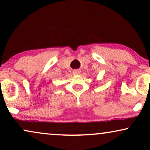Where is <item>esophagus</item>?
<instances>
[{
	"mask_svg": "<svg viewBox=\"0 0 150 150\" xmlns=\"http://www.w3.org/2000/svg\"><path fill=\"white\" fill-rule=\"evenodd\" d=\"M80 72H81V71H80L79 69H76V70H74V71H73L74 74H75V75L79 74Z\"/></svg>",
	"mask_w": 150,
	"mask_h": 150,
	"instance_id": "34e87169",
	"label": "esophagus"
}]
</instances>
